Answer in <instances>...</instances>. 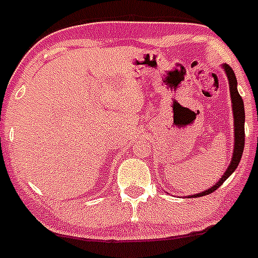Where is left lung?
<instances>
[{"mask_svg":"<svg viewBox=\"0 0 258 258\" xmlns=\"http://www.w3.org/2000/svg\"><path fill=\"white\" fill-rule=\"evenodd\" d=\"M224 71L226 73L228 81H229V89H230V100H232V110H233V119H234V149L233 156H232V161H230L229 166L224 173V176L218 180V182L214 186L209 187L207 190L193 195L191 197H201V196H207L209 193H213L217 187L221 186L228 177L236 170V168L240 164L241 156L244 152L245 145V109H244V101L241 98L238 90H237V80L236 74L232 71V68L229 65H222Z\"/></svg>","mask_w":258,"mask_h":258,"instance_id":"left-lung-1","label":"left lung"}]
</instances>
